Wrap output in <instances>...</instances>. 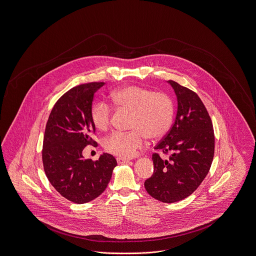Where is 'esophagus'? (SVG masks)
I'll list each match as a JSON object with an SVG mask.
<instances>
[{
    "label": "esophagus",
    "instance_id": "1",
    "mask_svg": "<svg viewBox=\"0 0 256 256\" xmlns=\"http://www.w3.org/2000/svg\"><path fill=\"white\" fill-rule=\"evenodd\" d=\"M116 162H118V164H124V163L130 162V159L122 158V157H118V158H116Z\"/></svg>",
    "mask_w": 256,
    "mask_h": 256
}]
</instances>
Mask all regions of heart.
Wrapping results in <instances>:
<instances>
[{
    "instance_id": "obj_1",
    "label": "heart",
    "mask_w": 256,
    "mask_h": 256,
    "mask_svg": "<svg viewBox=\"0 0 256 256\" xmlns=\"http://www.w3.org/2000/svg\"><path fill=\"white\" fill-rule=\"evenodd\" d=\"M116 108L132 113L128 132H114L104 142L105 149L118 157L130 158L144 145L146 138H163L170 128L174 118V104L163 92H154L140 86L122 87L111 94ZM112 110L104 102H97L91 109L94 126L101 132L109 128Z\"/></svg>"
}]
</instances>
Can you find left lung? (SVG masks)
I'll return each mask as SVG.
<instances>
[{
  "label": "left lung",
  "mask_w": 256,
  "mask_h": 256,
  "mask_svg": "<svg viewBox=\"0 0 256 256\" xmlns=\"http://www.w3.org/2000/svg\"><path fill=\"white\" fill-rule=\"evenodd\" d=\"M178 101L174 122L155 149L169 155L163 160L152 155L154 172L144 182L146 192L164 203L190 196L210 170L215 138L213 124L198 95L176 82L169 80Z\"/></svg>",
  "instance_id": "8db88e82"
}]
</instances>
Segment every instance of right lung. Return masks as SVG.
<instances>
[{
    "label": "right lung",
    "mask_w": 256,
    "mask_h": 256,
    "mask_svg": "<svg viewBox=\"0 0 256 256\" xmlns=\"http://www.w3.org/2000/svg\"><path fill=\"white\" fill-rule=\"evenodd\" d=\"M104 82L76 86L66 92L49 116L42 150L45 174L64 198L84 204L98 198L107 188L116 160L108 153L93 162L82 151L95 144V126L91 120L95 92Z\"/></svg>",
    "instance_id": "1"
}]
</instances>
